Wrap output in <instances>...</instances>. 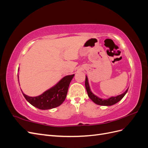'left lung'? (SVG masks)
Wrapping results in <instances>:
<instances>
[{
	"label": "left lung",
	"instance_id": "obj_1",
	"mask_svg": "<svg viewBox=\"0 0 148 148\" xmlns=\"http://www.w3.org/2000/svg\"><path fill=\"white\" fill-rule=\"evenodd\" d=\"M85 87H86V91L88 92V95L89 97L95 103V104L97 105H100V106H112L116 103H117L119 102L122 98L124 97V96L126 95V93L128 91L127 89L126 91H125L123 93H122V95H120L117 96L115 97H110L109 99H101V98L98 97L96 95H94V94L91 92L90 88H89V85L88 83V77L86 76V79H85Z\"/></svg>",
	"mask_w": 148,
	"mask_h": 148
}]
</instances>
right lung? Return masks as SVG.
<instances>
[{
	"label": "right lung",
	"mask_w": 148,
	"mask_h": 148,
	"mask_svg": "<svg viewBox=\"0 0 148 148\" xmlns=\"http://www.w3.org/2000/svg\"><path fill=\"white\" fill-rule=\"evenodd\" d=\"M74 74L65 76L54 86L50 88L42 95L36 97H30L22 93L29 103L41 110H48L60 106L65 101L67 92Z\"/></svg>",
	"instance_id": "1"
}]
</instances>
